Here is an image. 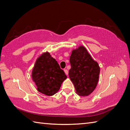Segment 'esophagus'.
I'll return each mask as SVG.
<instances>
[{"mask_svg": "<svg viewBox=\"0 0 130 130\" xmlns=\"http://www.w3.org/2000/svg\"><path fill=\"white\" fill-rule=\"evenodd\" d=\"M64 72H65V74L66 75H68V70H66V69H64Z\"/></svg>", "mask_w": 130, "mask_h": 130, "instance_id": "obj_1", "label": "esophagus"}]
</instances>
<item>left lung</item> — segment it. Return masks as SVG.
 Instances as JSON below:
<instances>
[{"label": "left lung", "instance_id": "8db88e82", "mask_svg": "<svg viewBox=\"0 0 130 130\" xmlns=\"http://www.w3.org/2000/svg\"><path fill=\"white\" fill-rule=\"evenodd\" d=\"M70 62L69 76L76 92L80 96H89L98 85L100 71L98 63L83 45L72 51Z\"/></svg>", "mask_w": 130, "mask_h": 130}]
</instances>
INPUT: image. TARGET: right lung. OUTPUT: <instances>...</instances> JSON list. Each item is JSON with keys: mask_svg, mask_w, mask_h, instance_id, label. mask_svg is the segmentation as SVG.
I'll return each instance as SVG.
<instances>
[{"mask_svg": "<svg viewBox=\"0 0 130 130\" xmlns=\"http://www.w3.org/2000/svg\"><path fill=\"white\" fill-rule=\"evenodd\" d=\"M31 77L39 92L53 96L58 92L67 76L49 53H44L37 59Z\"/></svg>", "mask_w": 130, "mask_h": 130, "instance_id": "right-lung-1", "label": "right lung"}]
</instances>
